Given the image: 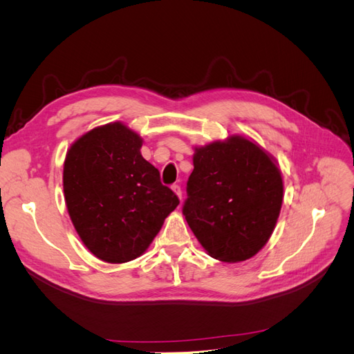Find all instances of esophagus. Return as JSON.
Returning a JSON list of instances; mask_svg holds the SVG:
<instances>
[{
    "label": "esophagus",
    "instance_id": "1",
    "mask_svg": "<svg viewBox=\"0 0 354 354\" xmlns=\"http://www.w3.org/2000/svg\"><path fill=\"white\" fill-rule=\"evenodd\" d=\"M173 192L178 196V199L181 201V187L177 186V185H174V186H173Z\"/></svg>",
    "mask_w": 354,
    "mask_h": 354
}]
</instances>
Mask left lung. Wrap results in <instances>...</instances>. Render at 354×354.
Instances as JSON below:
<instances>
[{
    "label": "left lung",
    "instance_id": "8db88e82",
    "mask_svg": "<svg viewBox=\"0 0 354 354\" xmlns=\"http://www.w3.org/2000/svg\"><path fill=\"white\" fill-rule=\"evenodd\" d=\"M183 214L203 250L224 263L250 260L269 242L283 202L276 158L232 134L194 147Z\"/></svg>",
    "mask_w": 354,
    "mask_h": 354
}]
</instances>
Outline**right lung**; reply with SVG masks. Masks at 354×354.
Wrapping results in <instances>:
<instances>
[{
    "mask_svg": "<svg viewBox=\"0 0 354 354\" xmlns=\"http://www.w3.org/2000/svg\"><path fill=\"white\" fill-rule=\"evenodd\" d=\"M143 138L124 122L84 133L66 152L63 192L69 217L87 250L111 264L146 252L178 205L159 171L142 156Z\"/></svg>",
    "mask_w": 354,
    "mask_h": 354,
    "instance_id": "right-lung-1",
    "label": "right lung"
}]
</instances>
